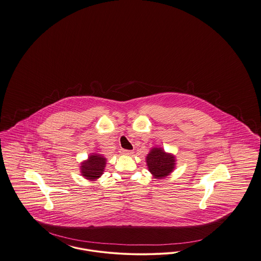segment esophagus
<instances>
[{"label": "esophagus", "mask_w": 261, "mask_h": 261, "mask_svg": "<svg viewBox=\"0 0 261 261\" xmlns=\"http://www.w3.org/2000/svg\"><path fill=\"white\" fill-rule=\"evenodd\" d=\"M121 153L125 154V155H132V154H133V151H132V150H129V149H122V150H121Z\"/></svg>", "instance_id": "1"}]
</instances>
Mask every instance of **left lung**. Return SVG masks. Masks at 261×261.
Masks as SVG:
<instances>
[{
    "label": "left lung",
    "instance_id": "obj_1",
    "mask_svg": "<svg viewBox=\"0 0 261 261\" xmlns=\"http://www.w3.org/2000/svg\"><path fill=\"white\" fill-rule=\"evenodd\" d=\"M174 162L175 160L173 155L164 152V150L161 148L151 149L147 156V164L149 172L159 179L172 172L175 164Z\"/></svg>",
    "mask_w": 261,
    "mask_h": 261
}]
</instances>
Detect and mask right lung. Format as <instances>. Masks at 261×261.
Instances as JSON below:
<instances>
[{
  "mask_svg": "<svg viewBox=\"0 0 261 261\" xmlns=\"http://www.w3.org/2000/svg\"><path fill=\"white\" fill-rule=\"evenodd\" d=\"M106 163V159L101 154H91L89 160L81 164V173L86 179H97L103 172Z\"/></svg>",
  "mask_w": 261,
  "mask_h": 261,
  "instance_id": "right-lung-1",
  "label": "right lung"
}]
</instances>
